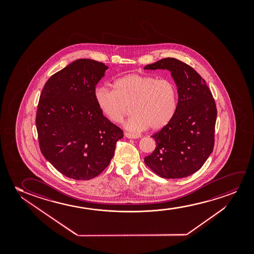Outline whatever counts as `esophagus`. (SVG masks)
Masks as SVG:
<instances>
[{
	"label": "esophagus",
	"instance_id": "obj_1",
	"mask_svg": "<svg viewBox=\"0 0 254 254\" xmlns=\"http://www.w3.org/2000/svg\"><path fill=\"white\" fill-rule=\"evenodd\" d=\"M124 134H125V137L128 138V139H138L139 138V136L136 135V134H132V133H130V132H125Z\"/></svg>",
	"mask_w": 254,
	"mask_h": 254
}]
</instances>
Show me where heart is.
I'll list each match as a JSON object with an SVG mask.
<instances>
[{"mask_svg": "<svg viewBox=\"0 0 254 254\" xmlns=\"http://www.w3.org/2000/svg\"><path fill=\"white\" fill-rule=\"evenodd\" d=\"M113 87H96L94 100L101 113L115 123L123 121L129 107L132 115L124 124L129 131L163 128L177 110V86L169 79L129 73L115 80Z\"/></svg>", "mask_w": 254, "mask_h": 254, "instance_id": "1", "label": "heart"}]
</instances>
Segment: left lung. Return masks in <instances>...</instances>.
Returning a JSON list of instances; mask_svg holds the SVG:
<instances>
[{"label": "left lung", "mask_w": 254, "mask_h": 254, "mask_svg": "<svg viewBox=\"0 0 254 254\" xmlns=\"http://www.w3.org/2000/svg\"><path fill=\"white\" fill-rule=\"evenodd\" d=\"M144 69L170 71L178 88L174 118L152 136L156 148L145 163L160 177L181 179L199 170L214 146L217 108L205 80L188 64L165 58Z\"/></svg>", "instance_id": "1"}]
</instances>
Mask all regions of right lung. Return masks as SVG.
<instances>
[{
	"label": "right lung",
	"instance_id": "1",
	"mask_svg": "<svg viewBox=\"0 0 254 254\" xmlns=\"http://www.w3.org/2000/svg\"><path fill=\"white\" fill-rule=\"evenodd\" d=\"M108 66L79 59L49 78L40 96L36 128L43 156L66 177L87 181L108 167L123 131L98 108L94 92Z\"/></svg>",
	"mask_w": 254,
	"mask_h": 254
}]
</instances>
